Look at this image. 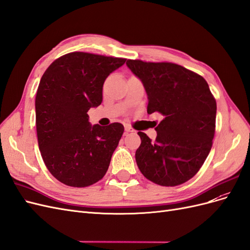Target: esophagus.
<instances>
[{"label":"esophagus","mask_w":250,"mask_h":250,"mask_svg":"<svg viewBox=\"0 0 250 250\" xmlns=\"http://www.w3.org/2000/svg\"><path fill=\"white\" fill-rule=\"evenodd\" d=\"M125 131L126 132H135V130L133 129L132 127H130L129 125H125Z\"/></svg>","instance_id":"esophagus-1"}]
</instances>
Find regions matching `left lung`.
<instances>
[{"label":"left lung","instance_id":"left-lung-1","mask_svg":"<svg viewBox=\"0 0 250 250\" xmlns=\"http://www.w3.org/2000/svg\"><path fill=\"white\" fill-rule=\"evenodd\" d=\"M129 70L148 96L147 112L164 119L155 127L154 142L139 131L135 161L152 183L175 187L191 179L209 153L215 134L217 104L200 75L171 62L128 59Z\"/></svg>","mask_w":250,"mask_h":250}]
</instances>
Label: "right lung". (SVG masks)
Returning <instances> with one entry per match:
<instances>
[{
    "label": "right lung",
    "instance_id": "add662e5",
    "mask_svg": "<svg viewBox=\"0 0 250 250\" xmlns=\"http://www.w3.org/2000/svg\"><path fill=\"white\" fill-rule=\"evenodd\" d=\"M125 62L73 52L43 73L35 98L37 141L44 165L60 183L84 188L106 173L124 126L92 125L87 111L101 104L105 79Z\"/></svg>",
    "mask_w": 250,
    "mask_h": 250
}]
</instances>
